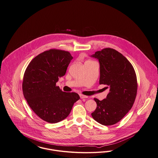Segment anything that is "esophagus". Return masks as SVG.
I'll use <instances>...</instances> for the list:
<instances>
[{
	"label": "esophagus",
	"instance_id": "obj_1",
	"mask_svg": "<svg viewBox=\"0 0 158 158\" xmlns=\"http://www.w3.org/2000/svg\"><path fill=\"white\" fill-rule=\"evenodd\" d=\"M80 97L81 99H84V98H88V96H87L85 95H81V94L80 95Z\"/></svg>",
	"mask_w": 158,
	"mask_h": 158
}]
</instances>
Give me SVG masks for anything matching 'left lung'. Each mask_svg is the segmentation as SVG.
I'll return each mask as SVG.
<instances>
[{"instance_id": "8db88e82", "label": "left lung", "mask_w": 158, "mask_h": 158, "mask_svg": "<svg viewBox=\"0 0 158 158\" xmlns=\"http://www.w3.org/2000/svg\"><path fill=\"white\" fill-rule=\"evenodd\" d=\"M91 57L100 64L99 84L109 89L106 98H95L97 107L92 116L97 122L113 125L118 122L131 109L137 93V76L132 64L116 50L106 48Z\"/></svg>"}]
</instances>
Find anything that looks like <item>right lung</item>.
Returning a JSON list of instances; mask_svg holds the SVG:
<instances>
[{"instance_id":"add662e5","label":"right lung","mask_w":158,"mask_h":158,"mask_svg":"<svg viewBox=\"0 0 158 158\" xmlns=\"http://www.w3.org/2000/svg\"><path fill=\"white\" fill-rule=\"evenodd\" d=\"M73 59L69 52L51 49L38 54L27 66L23 92L29 106L43 120L55 123L69 114L80 99L76 93L62 91L56 83L64 76Z\"/></svg>"}]
</instances>
